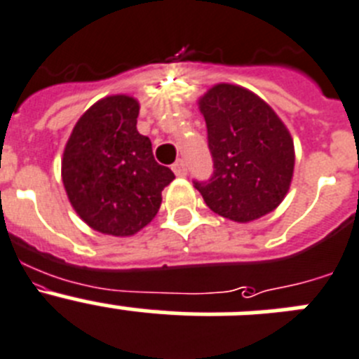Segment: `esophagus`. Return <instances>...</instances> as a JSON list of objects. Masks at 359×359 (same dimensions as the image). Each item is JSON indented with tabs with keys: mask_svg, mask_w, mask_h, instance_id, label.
I'll list each match as a JSON object with an SVG mask.
<instances>
[{
	"mask_svg": "<svg viewBox=\"0 0 359 359\" xmlns=\"http://www.w3.org/2000/svg\"><path fill=\"white\" fill-rule=\"evenodd\" d=\"M172 170H173V173H175L177 177H186L187 175V166H186V163H184L182 159L177 161V163L172 166Z\"/></svg>",
	"mask_w": 359,
	"mask_h": 359,
	"instance_id": "obj_1",
	"label": "esophagus"
}]
</instances>
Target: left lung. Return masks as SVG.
<instances>
[{
  "mask_svg": "<svg viewBox=\"0 0 359 359\" xmlns=\"http://www.w3.org/2000/svg\"><path fill=\"white\" fill-rule=\"evenodd\" d=\"M214 172L193 180L207 207L237 223L259 219L285 198L294 142L260 97L236 85L212 86L200 99Z\"/></svg>",
  "mask_w": 359,
  "mask_h": 359,
  "instance_id": "8db88e82",
  "label": "left lung"
}]
</instances>
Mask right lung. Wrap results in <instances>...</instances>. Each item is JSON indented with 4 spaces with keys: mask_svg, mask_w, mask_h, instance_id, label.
I'll return each mask as SVG.
<instances>
[{
    "mask_svg": "<svg viewBox=\"0 0 359 359\" xmlns=\"http://www.w3.org/2000/svg\"><path fill=\"white\" fill-rule=\"evenodd\" d=\"M138 113L133 97L100 99L74 126L63 152L67 196L100 233L140 232L159 210L161 191L175 179L154 159L152 143L136 129Z\"/></svg>",
    "mask_w": 359,
    "mask_h": 359,
    "instance_id": "add662e5",
    "label": "right lung"
}]
</instances>
